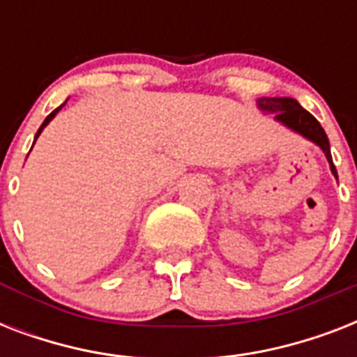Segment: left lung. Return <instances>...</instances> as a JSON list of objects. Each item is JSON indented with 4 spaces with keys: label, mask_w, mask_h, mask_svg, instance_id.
<instances>
[{
    "label": "left lung",
    "mask_w": 357,
    "mask_h": 357,
    "mask_svg": "<svg viewBox=\"0 0 357 357\" xmlns=\"http://www.w3.org/2000/svg\"><path fill=\"white\" fill-rule=\"evenodd\" d=\"M257 109L265 114H274V120L291 129L293 133L304 137L310 142L317 144L324 151L330 170L337 179V170L333 167L332 153H330V140H328L324 129L319 123V120L311 113H307L294 98H259L257 100Z\"/></svg>",
    "instance_id": "obj_1"
}]
</instances>
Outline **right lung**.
Wrapping results in <instances>:
<instances>
[{
    "label": "right lung",
    "mask_w": 357,
    "mask_h": 357,
    "mask_svg": "<svg viewBox=\"0 0 357 357\" xmlns=\"http://www.w3.org/2000/svg\"><path fill=\"white\" fill-rule=\"evenodd\" d=\"M66 102H68V100H66ZM66 102H64V103H63V105H59V107H57V109H55V111H52V113L47 114V116H46V120H44V122H42V126H40V128H38V131H36V135H35V142H36V139H38V135H40V133H42V131H44V128H46L47 123H50V122H52V120H53V119H55V114H57V113H59V111H61V109H63V107H64V105H66ZM35 142H33V144H35Z\"/></svg>",
    "instance_id": "right-lung-1"
}]
</instances>
